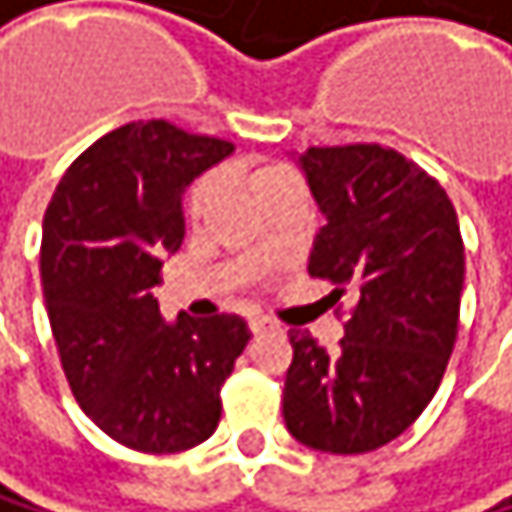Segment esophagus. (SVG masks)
I'll return each instance as SVG.
<instances>
[{
	"label": "esophagus",
	"mask_w": 512,
	"mask_h": 512,
	"mask_svg": "<svg viewBox=\"0 0 512 512\" xmlns=\"http://www.w3.org/2000/svg\"><path fill=\"white\" fill-rule=\"evenodd\" d=\"M248 328H251V334H264V331H270V328H276L270 319H264V316H254L251 322H248Z\"/></svg>",
	"instance_id": "1"
}]
</instances>
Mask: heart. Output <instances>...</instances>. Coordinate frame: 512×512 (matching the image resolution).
Masks as SVG:
<instances>
[{"mask_svg": "<svg viewBox=\"0 0 512 512\" xmlns=\"http://www.w3.org/2000/svg\"><path fill=\"white\" fill-rule=\"evenodd\" d=\"M285 178H291V174H288L282 165H258V168H251V171H248V187H251L254 199H258L264 190H270L273 184H279V181H285ZM211 196H214L211 181L193 184V190L187 193V205H184V211H187V218H190V221L202 218V214L208 211Z\"/></svg>", "mask_w": 512, "mask_h": 512, "instance_id": "obj_1", "label": "heart"}]
</instances>
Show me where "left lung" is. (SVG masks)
<instances>
[{
    "instance_id": "obj_1",
    "label": "left lung",
    "mask_w": 512,
    "mask_h": 512,
    "mask_svg": "<svg viewBox=\"0 0 512 512\" xmlns=\"http://www.w3.org/2000/svg\"><path fill=\"white\" fill-rule=\"evenodd\" d=\"M325 214L310 276L353 294L341 347L288 331V433L328 455L393 442L427 408L458 338L464 239L436 178L381 144L310 147L301 156Z\"/></svg>"
}]
</instances>
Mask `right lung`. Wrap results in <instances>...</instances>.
Masks as SVG:
<instances>
[{
	"mask_svg": "<svg viewBox=\"0 0 512 512\" xmlns=\"http://www.w3.org/2000/svg\"><path fill=\"white\" fill-rule=\"evenodd\" d=\"M233 153L165 119L94 141L57 184L42 221V294L64 375L85 415L147 455L205 442L221 387L251 331L233 316L165 322L153 288L184 239V190Z\"/></svg>",
	"mask_w": 512,
	"mask_h": 512,
	"instance_id": "right-lung-1",
	"label": "right lung"
}]
</instances>
